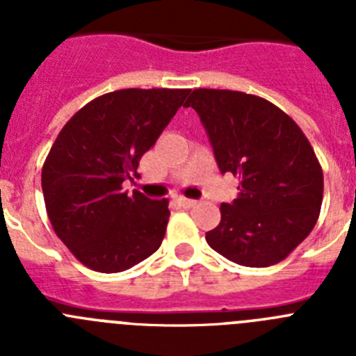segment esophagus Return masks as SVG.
Returning <instances> with one entry per match:
<instances>
[{"mask_svg": "<svg viewBox=\"0 0 356 356\" xmlns=\"http://www.w3.org/2000/svg\"><path fill=\"white\" fill-rule=\"evenodd\" d=\"M178 203L185 209H191V207L196 205V200H188V197H178Z\"/></svg>", "mask_w": 356, "mask_h": 356, "instance_id": "34e87169", "label": "esophagus"}]
</instances>
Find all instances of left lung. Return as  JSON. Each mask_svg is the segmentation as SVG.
Masks as SVG:
<instances>
[{
    "instance_id": "left-lung-1",
    "label": "left lung",
    "mask_w": 356,
    "mask_h": 356,
    "mask_svg": "<svg viewBox=\"0 0 356 356\" xmlns=\"http://www.w3.org/2000/svg\"><path fill=\"white\" fill-rule=\"evenodd\" d=\"M193 106L221 172L237 175L238 196L221 205L209 246L246 267L287 259L316 226L323 169L301 128L264 97L238 90L196 89Z\"/></svg>"
}]
</instances>
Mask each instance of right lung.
I'll use <instances>...</instances> for the list:
<instances>
[{
    "mask_svg": "<svg viewBox=\"0 0 356 356\" xmlns=\"http://www.w3.org/2000/svg\"><path fill=\"white\" fill-rule=\"evenodd\" d=\"M188 89H121L80 108L42 165V193L55 234L83 266L121 273L162 244L169 201L122 188L175 118Z\"/></svg>",
    "mask_w": 356,
    "mask_h": 356,
    "instance_id": "1",
    "label": "right lung"
}]
</instances>
